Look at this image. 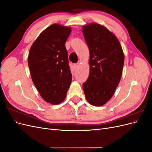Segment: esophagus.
I'll use <instances>...</instances> for the list:
<instances>
[{"instance_id": "obj_1", "label": "esophagus", "mask_w": 152, "mask_h": 152, "mask_svg": "<svg viewBox=\"0 0 152 152\" xmlns=\"http://www.w3.org/2000/svg\"><path fill=\"white\" fill-rule=\"evenodd\" d=\"M73 67H74L75 70H76V69H77V67H78V65H77V64H74V65H73Z\"/></svg>"}]
</instances>
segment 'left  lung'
<instances>
[{
    "mask_svg": "<svg viewBox=\"0 0 152 152\" xmlns=\"http://www.w3.org/2000/svg\"><path fill=\"white\" fill-rule=\"evenodd\" d=\"M89 49L90 72L82 85L86 98L96 107L107 103L121 80L124 55L119 40L105 26L96 23L82 27Z\"/></svg>",
    "mask_w": 152,
    "mask_h": 152,
    "instance_id": "left-lung-1",
    "label": "left lung"
}]
</instances>
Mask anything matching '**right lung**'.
<instances>
[{
    "label": "right lung",
    "instance_id": "right-lung-1",
    "mask_svg": "<svg viewBox=\"0 0 152 152\" xmlns=\"http://www.w3.org/2000/svg\"><path fill=\"white\" fill-rule=\"evenodd\" d=\"M70 27L53 24L44 30L32 44L28 58L30 75L45 102L58 104L65 99L72 82L65 42Z\"/></svg>",
    "mask_w": 152,
    "mask_h": 152
}]
</instances>
